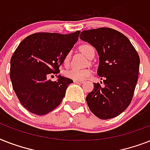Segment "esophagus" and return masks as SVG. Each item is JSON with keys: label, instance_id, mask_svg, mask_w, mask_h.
I'll return each instance as SVG.
<instances>
[{"label": "esophagus", "instance_id": "esophagus-1", "mask_svg": "<svg viewBox=\"0 0 150 150\" xmlns=\"http://www.w3.org/2000/svg\"><path fill=\"white\" fill-rule=\"evenodd\" d=\"M74 82L77 83V84H82V83H83L82 81H78V80H74Z\"/></svg>", "mask_w": 150, "mask_h": 150}]
</instances>
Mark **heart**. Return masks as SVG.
<instances>
[{"mask_svg": "<svg viewBox=\"0 0 150 150\" xmlns=\"http://www.w3.org/2000/svg\"><path fill=\"white\" fill-rule=\"evenodd\" d=\"M80 50L85 56L89 58V57L92 54L95 53V50L93 46L89 44H83L80 47ZM71 54H68L64 57V64H68L70 60ZM91 75V71L89 69H78V68H71L65 71L66 77L69 78L71 79L78 80V81H82L86 79L87 77H89Z\"/></svg>", "mask_w": 150, "mask_h": 150, "instance_id": "heart-1", "label": "heart"}]
</instances>
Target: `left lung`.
<instances>
[{
	"label": "left lung",
	"instance_id": "8db88e82",
	"mask_svg": "<svg viewBox=\"0 0 150 150\" xmlns=\"http://www.w3.org/2000/svg\"><path fill=\"white\" fill-rule=\"evenodd\" d=\"M80 39L91 44L99 55L97 75L104 86L94 83L86 96L87 104L100 119L115 117L125 111L132 100L138 82L140 59L130 40L110 28L82 32Z\"/></svg>",
	"mask_w": 150,
	"mask_h": 150
}]
</instances>
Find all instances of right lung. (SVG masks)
I'll return each instance as SVG.
<instances>
[{
    "mask_svg": "<svg viewBox=\"0 0 150 150\" xmlns=\"http://www.w3.org/2000/svg\"><path fill=\"white\" fill-rule=\"evenodd\" d=\"M79 34L80 31L67 35L39 33L27 36L18 46L11 58L10 79L20 103L29 112L44 115L61 103L73 81L59 75L52 82L47 76L60 71Z\"/></svg>",
    "mask_w": 150,
    "mask_h": 150,
    "instance_id": "obj_1",
    "label": "right lung"
}]
</instances>
